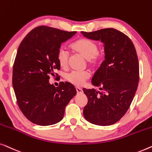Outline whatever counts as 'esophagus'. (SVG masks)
Masks as SVG:
<instances>
[{"mask_svg":"<svg viewBox=\"0 0 152 152\" xmlns=\"http://www.w3.org/2000/svg\"><path fill=\"white\" fill-rule=\"evenodd\" d=\"M76 89L77 93H78V94H81V93H83V89H81V88H80V87H76Z\"/></svg>","mask_w":152,"mask_h":152,"instance_id":"obj_1","label":"esophagus"}]
</instances>
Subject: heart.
Listing matches in <instances>:
<instances>
[{"mask_svg": "<svg viewBox=\"0 0 152 152\" xmlns=\"http://www.w3.org/2000/svg\"><path fill=\"white\" fill-rule=\"evenodd\" d=\"M72 50L87 60L88 65L95 67L99 65L102 60V54L98 52L97 44L93 40L87 38H79L71 45ZM57 59L59 65L62 68L67 67L69 56L63 49L58 51ZM89 78L88 72H72L65 76L68 82L76 86H81Z\"/></svg>", "mask_w": 152, "mask_h": 152, "instance_id": "obj_1", "label": "heart"}]
</instances>
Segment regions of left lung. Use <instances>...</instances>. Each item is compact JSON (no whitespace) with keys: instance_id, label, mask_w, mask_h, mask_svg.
<instances>
[{"instance_id":"obj_1","label":"left lung","mask_w":152,"mask_h":152,"mask_svg":"<svg viewBox=\"0 0 152 152\" xmlns=\"http://www.w3.org/2000/svg\"><path fill=\"white\" fill-rule=\"evenodd\" d=\"M81 34L100 40L104 52V61L91 80L101 91L83 89L88 99L83 115L94 125H113L126 114L138 88L139 64L135 47L127 36L113 28Z\"/></svg>"}]
</instances>
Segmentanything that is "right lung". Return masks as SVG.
<instances>
[{
    "label": "right lung",
    "instance_id": "1",
    "mask_svg": "<svg viewBox=\"0 0 152 152\" xmlns=\"http://www.w3.org/2000/svg\"><path fill=\"white\" fill-rule=\"evenodd\" d=\"M48 26L32 29L18 47L12 85L19 108L31 123L48 126L63 119L65 107L76 94L75 87L61 82L56 87L50 75L60 69L57 55L61 44L76 34Z\"/></svg>",
    "mask_w": 152,
    "mask_h": 152
}]
</instances>
